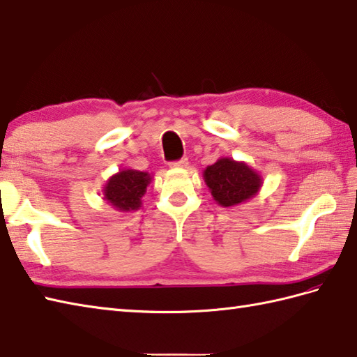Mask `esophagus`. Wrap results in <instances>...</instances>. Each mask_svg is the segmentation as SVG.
<instances>
[{
    "label": "esophagus",
    "instance_id": "34e87169",
    "mask_svg": "<svg viewBox=\"0 0 357 357\" xmlns=\"http://www.w3.org/2000/svg\"><path fill=\"white\" fill-rule=\"evenodd\" d=\"M170 167H172V169H187V167H188V159L183 158V159H179V161L170 162Z\"/></svg>",
    "mask_w": 357,
    "mask_h": 357
}]
</instances>
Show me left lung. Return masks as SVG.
<instances>
[{
	"label": "left lung",
	"instance_id": "8db88e82",
	"mask_svg": "<svg viewBox=\"0 0 357 357\" xmlns=\"http://www.w3.org/2000/svg\"><path fill=\"white\" fill-rule=\"evenodd\" d=\"M202 176L221 207H234L255 198L264 181L253 167L231 158H219L202 172Z\"/></svg>",
	"mask_w": 357,
	"mask_h": 357
}]
</instances>
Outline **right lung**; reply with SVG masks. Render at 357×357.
<instances>
[{
  "mask_svg": "<svg viewBox=\"0 0 357 357\" xmlns=\"http://www.w3.org/2000/svg\"><path fill=\"white\" fill-rule=\"evenodd\" d=\"M150 183L151 176L147 172L133 169L119 170L105 181L102 187L104 199L121 213H130L142 207L141 199Z\"/></svg>",
  "mask_w": 357,
  "mask_h": 357,
  "instance_id": "right-lung-1",
  "label": "right lung"
}]
</instances>
